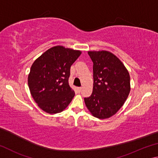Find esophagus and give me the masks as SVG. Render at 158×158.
I'll return each mask as SVG.
<instances>
[{"label": "esophagus", "mask_w": 158, "mask_h": 158, "mask_svg": "<svg viewBox=\"0 0 158 158\" xmlns=\"http://www.w3.org/2000/svg\"><path fill=\"white\" fill-rule=\"evenodd\" d=\"M77 90H78L79 92H81V90H82V87H78V88H77Z\"/></svg>", "instance_id": "1"}]
</instances>
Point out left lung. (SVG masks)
I'll return each instance as SVG.
<instances>
[{
	"instance_id": "left-lung-1",
	"label": "left lung",
	"mask_w": 158,
	"mask_h": 158,
	"mask_svg": "<svg viewBox=\"0 0 158 158\" xmlns=\"http://www.w3.org/2000/svg\"><path fill=\"white\" fill-rule=\"evenodd\" d=\"M93 63V88L85 98L88 109L100 119L110 118L124 105L130 91V77L119 58L107 51L88 52Z\"/></svg>"
}]
</instances>
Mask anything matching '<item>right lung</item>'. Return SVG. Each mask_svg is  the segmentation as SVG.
Here are the masks:
<instances>
[{
  "label": "right lung",
  "mask_w": 158,
  "mask_h": 158,
  "mask_svg": "<svg viewBox=\"0 0 158 158\" xmlns=\"http://www.w3.org/2000/svg\"><path fill=\"white\" fill-rule=\"evenodd\" d=\"M81 51L56 46L34 61L28 77L31 95L40 108L50 114L63 111L74 98L69 85L71 65Z\"/></svg>",
  "instance_id": "right-lung-1"
}]
</instances>
